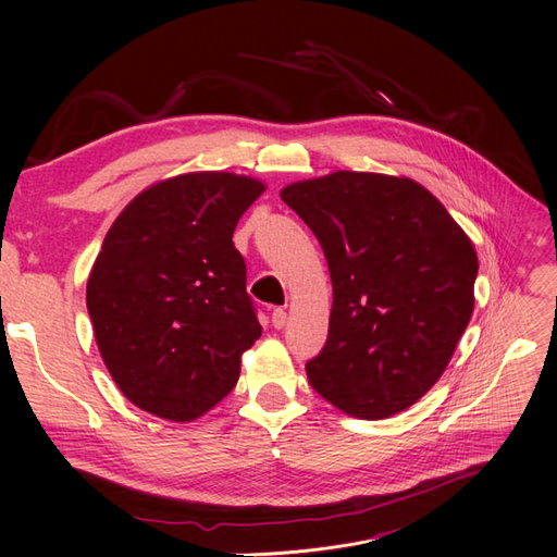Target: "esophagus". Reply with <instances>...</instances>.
Returning a JSON list of instances; mask_svg holds the SVG:
<instances>
[{"label":"esophagus","mask_w":557,"mask_h":557,"mask_svg":"<svg viewBox=\"0 0 557 557\" xmlns=\"http://www.w3.org/2000/svg\"><path fill=\"white\" fill-rule=\"evenodd\" d=\"M285 323H288V313H285V309H274L272 311V325L276 330H281V327H285Z\"/></svg>","instance_id":"obj_1"}]
</instances>
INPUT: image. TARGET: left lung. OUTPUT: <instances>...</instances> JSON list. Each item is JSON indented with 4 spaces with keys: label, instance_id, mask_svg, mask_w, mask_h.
I'll list each match as a JSON object with an SVG mask.
<instances>
[{
    "label": "left lung",
    "instance_id": "left-lung-1",
    "mask_svg": "<svg viewBox=\"0 0 557 557\" xmlns=\"http://www.w3.org/2000/svg\"><path fill=\"white\" fill-rule=\"evenodd\" d=\"M281 199L323 246L330 332L309 383L348 416L409 409L440 381L474 311L476 250L423 185L369 172L299 181Z\"/></svg>",
    "mask_w": 557,
    "mask_h": 557
}]
</instances>
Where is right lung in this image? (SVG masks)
<instances>
[{
    "mask_svg": "<svg viewBox=\"0 0 557 557\" xmlns=\"http://www.w3.org/2000/svg\"><path fill=\"white\" fill-rule=\"evenodd\" d=\"M262 193L227 172L174 176L134 197L107 232L88 313L109 374L139 409L190 423L237 385L262 327L232 234Z\"/></svg>",
    "mask_w": 557,
    "mask_h": 557,
    "instance_id": "obj_1",
    "label": "right lung"
}]
</instances>
